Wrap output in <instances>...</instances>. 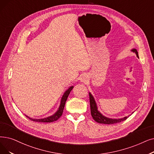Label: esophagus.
Masks as SVG:
<instances>
[{
	"label": "esophagus",
	"mask_w": 154,
	"mask_h": 154,
	"mask_svg": "<svg viewBox=\"0 0 154 154\" xmlns=\"http://www.w3.org/2000/svg\"><path fill=\"white\" fill-rule=\"evenodd\" d=\"M81 82H83V83H87L88 81H89V77L88 75L85 74V73H84V74H83L81 77Z\"/></svg>",
	"instance_id": "obj_1"
}]
</instances>
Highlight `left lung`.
<instances>
[{"mask_svg":"<svg viewBox=\"0 0 154 154\" xmlns=\"http://www.w3.org/2000/svg\"><path fill=\"white\" fill-rule=\"evenodd\" d=\"M133 52L136 53L137 57L138 58V53L137 50L135 48H133L131 50ZM89 99H90V106H91V115L93 118V119L95 120V121L99 123H103V124H115L117 123H119L125 121L127 118H128L131 115H128V116H125L124 118H108L105 116H104L103 114H101L98 111L97 106L96 104V102L94 99V97H93L92 94L89 92ZM133 113V112H132Z\"/></svg>","mask_w":154,"mask_h":154,"instance_id":"8db88e82","label":"left lung"}]
</instances>
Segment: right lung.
<instances>
[{
	"instance_id": "obj_1",
	"label": "right lung",
	"mask_w": 154,
	"mask_h": 154,
	"mask_svg": "<svg viewBox=\"0 0 154 154\" xmlns=\"http://www.w3.org/2000/svg\"><path fill=\"white\" fill-rule=\"evenodd\" d=\"M73 88V86H71L70 88L66 90L64 94L62 96V97L61 99V101H60V104L59 108L58 109V110L53 114V115L46 117V118H42V119H35V118H30L28 116L25 115L26 117L28 118L29 119L32 120L33 122H42V123H50V122H53L57 121V120L62 115V113L63 111V109L65 107V104L66 103V99H67V97L69 95V94L70 92V91L72 90V89Z\"/></svg>"
}]
</instances>
